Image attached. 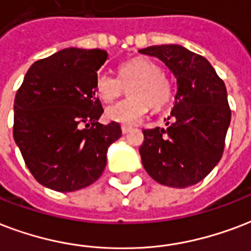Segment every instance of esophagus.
<instances>
[{"mask_svg":"<svg viewBox=\"0 0 251 251\" xmlns=\"http://www.w3.org/2000/svg\"><path fill=\"white\" fill-rule=\"evenodd\" d=\"M121 130H122V133L126 134V133H129L130 130H131V126H121Z\"/></svg>","mask_w":251,"mask_h":251,"instance_id":"obj_1","label":"esophagus"}]
</instances>
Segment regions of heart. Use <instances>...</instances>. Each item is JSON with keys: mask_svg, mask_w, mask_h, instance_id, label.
Returning <instances> with one entry per match:
<instances>
[{"mask_svg": "<svg viewBox=\"0 0 251 251\" xmlns=\"http://www.w3.org/2000/svg\"><path fill=\"white\" fill-rule=\"evenodd\" d=\"M127 89L129 99L118 101L105 110V118L121 125H134L145 116L149 105L159 109L168 104L174 95V88L162 67L149 57H134L118 67V77L106 72L96 76L95 92L105 102L116 100Z\"/></svg>", "mask_w": 251, "mask_h": 251, "instance_id": "obj_1", "label": "heart"}]
</instances>
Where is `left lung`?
Masks as SVG:
<instances>
[{
  "mask_svg": "<svg viewBox=\"0 0 251 251\" xmlns=\"http://www.w3.org/2000/svg\"><path fill=\"white\" fill-rule=\"evenodd\" d=\"M139 52L160 59L177 85L171 116L164 120L167 127L143 129V167L167 187L196 184L223 156L232 116L226 87L205 57L183 46H151Z\"/></svg>",
  "mask_w": 251,
  "mask_h": 251,
  "instance_id": "8db88e82",
  "label": "left lung"
}]
</instances>
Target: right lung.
Listing matches in <instances>:
<instances>
[{"mask_svg": "<svg viewBox=\"0 0 251 251\" xmlns=\"http://www.w3.org/2000/svg\"><path fill=\"white\" fill-rule=\"evenodd\" d=\"M104 50L64 49L28 68L14 100L13 135L38 183L72 192L95 183L106 166V151L121 137L116 122L102 125L96 97Z\"/></svg>", "mask_w": 251, "mask_h": 251, "instance_id": "1", "label": "right lung"}]
</instances>
